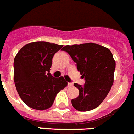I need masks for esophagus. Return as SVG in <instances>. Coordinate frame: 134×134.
Here are the masks:
<instances>
[{"mask_svg":"<svg viewBox=\"0 0 134 134\" xmlns=\"http://www.w3.org/2000/svg\"><path fill=\"white\" fill-rule=\"evenodd\" d=\"M72 86H73V84L72 83H68V86L69 87H72Z\"/></svg>","mask_w":134,"mask_h":134,"instance_id":"34e87169","label":"esophagus"}]
</instances>
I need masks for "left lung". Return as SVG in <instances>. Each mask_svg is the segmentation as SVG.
Returning <instances> with one entry per match:
<instances>
[{
	"label": "left lung",
	"mask_w": 134,
	"mask_h": 134,
	"mask_svg": "<svg viewBox=\"0 0 134 134\" xmlns=\"http://www.w3.org/2000/svg\"><path fill=\"white\" fill-rule=\"evenodd\" d=\"M62 50L76 62L78 72L86 80L83 86L74 83L79 96L72 99V106L80 112L95 109L106 98L114 82L115 61L112 52L93 43L67 45Z\"/></svg>",
	"instance_id": "8db88e82"
}]
</instances>
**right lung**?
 Returning a JSON list of instances; mask_svg holds the SVG:
<instances>
[{
	"mask_svg": "<svg viewBox=\"0 0 134 134\" xmlns=\"http://www.w3.org/2000/svg\"><path fill=\"white\" fill-rule=\"evenodd\" d=\"M62 46L45 41L32 42L24 46L15 57V86L23 102L32 109L50 108L57 94L67 86L63 77L55 78L50 73L53 57Z\"/></svg>",
	"mask_w": 134,
	"mask_h": 134,
	"instance_id": "add662e5",
	"label": "right lung"
}]
</instances>
